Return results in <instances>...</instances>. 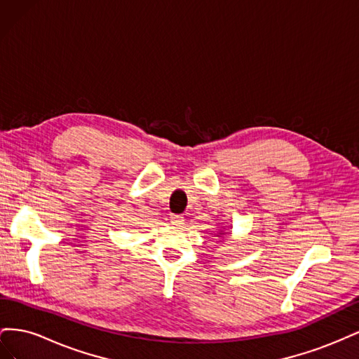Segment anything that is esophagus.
Segmentation results:
<instances>
[{
	"label": "esophagus",
	"instance_id": "1",
	"mask_svg": "<svg viewBox=\"0 0 359 359\" xmlns=\"http://www.w3.org/2000/svg\"><path fill=\"white\" fill-rule=\"evenodd\" d=\"M170 222L173 223V224H182L184 223V217H182V214H170Z\"/></svg>",
	"mask_w": 359,
	"mask_h": 359
}]
</instances>
